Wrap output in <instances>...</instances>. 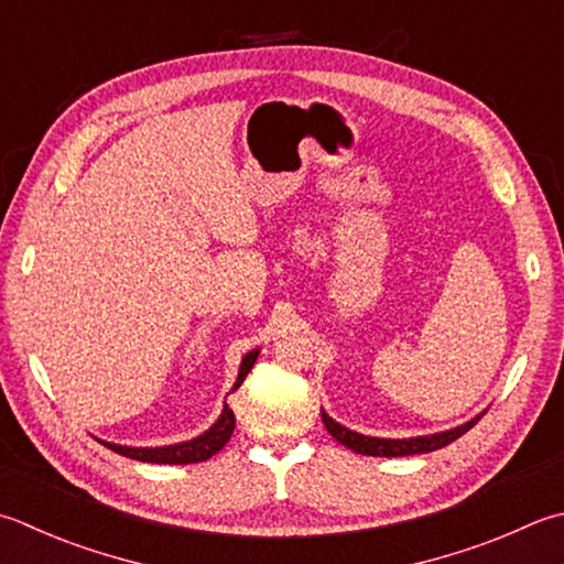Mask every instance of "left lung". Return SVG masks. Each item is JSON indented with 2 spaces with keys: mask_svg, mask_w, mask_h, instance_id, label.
<instances>
[{
  "mask_svg": "<svg viewBox=\"0 0 564 564\" xmlns=\"http://www.w3.org/2000/svg\"><path fill=\"white\" fill-rule=\"evenodd\" d=\"M479 415H474L471 421L462 423L457 427L443 430V433H433V435H417V437H371V435H361L349 430L345 425H339L333 421L325 411H323V423L327 427V433L333 435L339 445L349 447L357 455H369V457H405V455H423V452H435L440 447H445L449 443H455L457 437L467 433L469 427L479 423Z\"/></svg>",
  "mask_w": 564,
  "mask_h": 564,
  "instance_id": "left-lung-1",
  "label": "left lung"
}]
</instances>
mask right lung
<instances>
[{
  "label": "right lung",
  "mask_w": 564,
  "mask_h": 564,
  "mask_svg": "<svg viewBox=\"0 0 564 564\" xmlns=\"http://www.w3.org/2000/svg\"><path fill=\"white\" fill-rule=\"evenodd\" d=\"M257 357H259V349H251L245 357H241L237 381H235V386H231V391H237L239 386L245 383L247 373L251 371ZM231 433H235V413H231V408L225 403L223 413H219L217 421L209 425L203 435L185 440V443L163 445V447H129V445L107 443V440H99V443L112 452H117V455H121V457L151 462V465H195V462H205L213 455H217V452L229 443Z\"/></svg>",
  "instance_id": "right-lung-1"
}]
</instances>
